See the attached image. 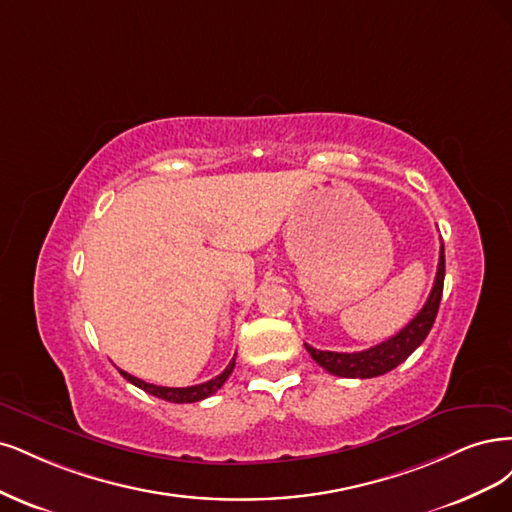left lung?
Instances as JSON below:
<instances>
[{"instance_id": "8db88e82", "label": "left lung", "mask_w": 512, "mask_h": 512, "mask_svg": "<svg viewBox=\"0 0 512 512\" xmlns=\"http://www.w3.org/2000/svg\"><path fill=\"white\" fill-rule=\"evenodd\" d=\"M442 285H444V246H440V259H438V272L430 298L425 306L419 310V315L412 319L398 334L389 340L372 346V349L359 351V353H334V351H319L315 346L304 344L310 357L317 364L334 376L342 378H374L391 372L398 368L408 355L421 346V342L430 334V329L436 321L438 306L442 298Z\"/></svg>"}]
</instances>
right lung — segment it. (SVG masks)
<instances>
[{"mask_svg":"<svg viewBox=\"0 0 512 512\" xmlns=\"http://www.w3.org/2000/svg\"><path fill=\"white\" fill-rule=\"evenodd\" d=\"M234 366H236V357L229 361V366L219 376H214V378H210V381H206L202 385H193V387H159V385L142 381V378L131 376L125 370H119V372L123 374V378H127L131 385H136L142 391L155 395V398H161L166 402H174V404H191V402H200V400L208 398V395H212V393H217L229 378V374L234 372Z\"/></svg>","mask_w":512,"mask_h":512,"instance_id":"obj_1","label":"right lung"}]
</instances>
